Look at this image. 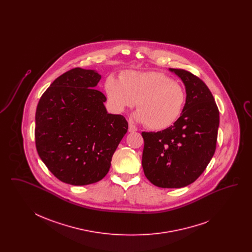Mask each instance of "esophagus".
Masks as SVG:
<instances>
[{
  "label": "esophagus",
  "mask_w": 252,
  "mask_h": 252,
  "mask_svg": "<svg viewBox=\"0 0 252 252\" xmlns=\"http://www.w3.org/2000/svg\"><path fill=\"white\" fill-rule=\"evenodd\" d=\"M128 131L129 132H135L137 131V127L134 126V125H132V124H129L128 125Z\"/></svg>",
  "instance_id": "esophagus-1"
}]
</instances>
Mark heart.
I'll use <instances>...</instances> for the list:
<instances>
[{
	"label": "heart",
	"mask_w": 252,
	"mask_h": 252,
	"mask_svg": "<svg viewBox=\"0 0 252 252\" xmlns=\"http://www.w3.org/2000/svg\"><path fill=\"white\" fill-rule=\"evenodd\" d=\"M105 91L115 113L133 108L137 101L134 118L153 130L165 129L178 120L186 100L183 87L159 72L126 71L120 80L109 76Z\"/></svg>",
	"instance_id": "obj_1"
}]
</instances>
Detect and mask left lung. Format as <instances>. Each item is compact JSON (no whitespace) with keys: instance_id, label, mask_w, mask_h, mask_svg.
<instances>
[{"instance_id":"left-lung-1","label":"left lung","mask_w":252,"mask_h":252,"mask_svg":"<svg viewBox=\"0 0 252 252\" xmlns=\"http://www.w3.org/2000/svg\"><path fill=\"white\" fill-rule=\"evenodd\" d=\"M185 85L186 103L173 126L142 132L144 175L160 188H181L197 180L216 152L219 110L203 81L182 69H170Z\"/></svg>"}]
</instances>
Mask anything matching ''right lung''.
<instances>
[{
    "label": "right lung",
    "mask_w": 252,
    "mask_h": 252,
    "mask_svg": "<svg viewBox=\"0 0 252 252\" xmlns=\"http://www.w3.org/2000/svg\"><path fill=\"white\" fill-rule=\"evenodd\" d=\"M101 75L74 68L41 95L36 111V151L50 172L75 186L102 180L128 129L123 115L109 114L95 88Z\"/></svg>",
    "instance_id": "1"
}]
</instances>
